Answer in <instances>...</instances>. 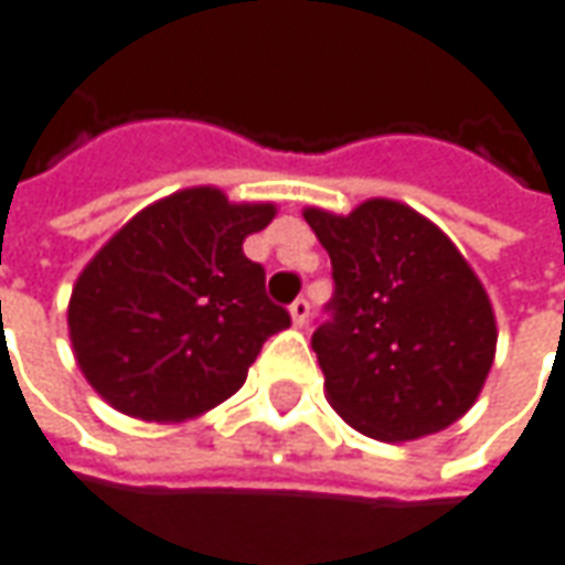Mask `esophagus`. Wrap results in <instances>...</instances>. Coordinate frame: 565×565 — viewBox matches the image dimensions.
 <instances>
[{
  "label": "esophagus",
  "instance_id": "esophagus-1",
  "mask_svg": "<svg viewBox=\"0 0 565 565\" xmlns=\"http://www.w3.org/2000/svg\"><path fill=\"white\" fill-rule=\"evenodd\" d=\"M290 318H294V328H306L309 321V299L299 297L294 306H290Z\"/></svg>",
  "mask_w": 565,
  "mask_h": 565
}]
</instances>
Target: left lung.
I'll list each match as a JSON object with an SVG mask.
<instances>
[{
    "label": "left lung",
    "instance_id": "1",
    "mask_svg": "<svg viewBox=\"0 0 565 565\" xmlns=\"http://www.w3.org/2000/svg\"><path fill=\"white\" fill-rule=\"evenodd\" d=\"M328 250L333 318L312 333L324 395L377 443H414L473 408L492 371V299L451 237L408 203L306 206Z\"/></svg>",
    "mask_w": 565,
    "mask_h": 565
}]
</instances>
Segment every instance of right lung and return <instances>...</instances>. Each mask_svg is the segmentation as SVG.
<instances>
[{"label":"right lung","mask_w":565,"mask_h":565,"mask_svg":"<svg viewBox=\"0 0 565 565\" xmlns=\"http://www.w3.org/2000/svg\"><path fill=\"white\" fill-rule=\"evenodd\" d=\"M275 203L182 188L129 218L73 284L67 331L83 377L120 414L179 424L234 395L290 315L244 256Z\"/></svg>","instance_id":"obj_1"}]
</instances>
